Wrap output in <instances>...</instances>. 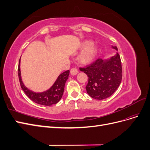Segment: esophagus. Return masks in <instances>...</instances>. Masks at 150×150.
<instances>
[{
	"label": "esophagus",
	"mask_w": 150,
	"mask_h": 150,
	"mask_svg": "<svg viewBox=\"0 0 150 150\" xmlns=\"http://www.w3.org/2000/svg\"><path fill=\"white\" fill-rule=\"evenodd\" d=\"M70 72H71V74L72 76L76 75L78 73V67H72V69H71V71H70Z\"/></svg>",
	"instance_id": "esophagus-1"
}]
</instances>
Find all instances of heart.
<instances>
[{"instance_id":"b5f03b06","label":"heart","mask_w":150,"mask_h":150,"mask_svg":"<svg viewBox=\"0 0 150 150\" xmlns=\"http://www.w3.org/2000/svg\"><path fill=\"white\" fill-rule=\"evenodd\" d=\"M81 47L84 51L81 54L79 60L83 64H89L96 57L97 49L96 46L92 45V42L89 40L84 42Z\"/></svg>"}]
</instances>
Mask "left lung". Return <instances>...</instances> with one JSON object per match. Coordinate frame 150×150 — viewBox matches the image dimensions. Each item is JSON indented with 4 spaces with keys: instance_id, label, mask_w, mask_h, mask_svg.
Instances as JSON below:
<instances>
[{
    "instance_id": "left-lung-1",
    "label": "left lung",
    "mask_w": 150,
    "mask_h": 150,
    "mask_svg": "<svg viewBox=\"0 0 150 150\" xmlns=\"http://www.w3.org/2000/svg\"><path fill=\"white\" fill-rule=\"evenodd\" d=\"M116 51L117 48L113 47ZM88 77L86 89L89 96L96 99H104L111 96L119 87L122 72L119 54L110 59L104 61L98 59L92 64L79 67Z\"/></svg>"
}]
</instances>
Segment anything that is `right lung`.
<instances>
[{
    "mask_svg": "<svg viewBox=\"0 0 150 150\" xmlns=\"http://www.w3.org/2000/svg\"><path fill=\"white\" fill-rule=\"evenodd\" d=\"M20 60L21 59H19V66H18V76H19V83L22 89L24 91V92L30 100L35 103L44 106H51L59 101L64 93L65 83L69 77V71L67 70L59 76L53 86L46 91L37 93L28 89L22 83L21 76Z\"/></svg>",
    "mask_w": 150,
    "mask_h": 150,
    "instance_id": "right-lung-1",
    "label": "right lung"
}]
</instances>
